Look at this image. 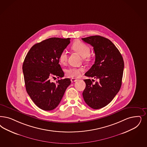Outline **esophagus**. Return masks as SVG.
I'll return each mask as SVG.
<instances>
[{"instance_id": "obj_1", "label": "esophagus", "mask_w": 147, "mask_h": 147, "mask_svg": "<svg viewBox=\"0 0 147 147\" xmlns=\"http://www.w3.org/2000/svg\"><path fill=\"white\" fill-rule=\"evenodd\" d=\"M71 82H75V81H77V79H74V78H71Z\"/></svg>"}]
</instances>
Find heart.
<instances>
[{"label":"heart","mask_w":147,"mask_h":147,"mask_svg":"<svg viewBox=\"0 0 147 147\" xmlns=\"http://www.w3.org/2000/svg\"><path fill=\"white\" fill-rule=\"evenodd\" d=\"M73 50L77 52L80 55L88 60L90 59L89 54L91 51L90 47L86 43L77 42L74 43L71 47ZM68 59V55L66 51H62L59 55V61L62 64L66 63ZM84 71L83 67H71L66 71L67 76L69 78H78L80 76L81 73Z\"/></svg>","instance_id":"1"}]
</instances>
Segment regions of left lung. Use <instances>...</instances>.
<instances>
[{"instance_id": "obj_1", "label": "left lung", "mask_w": 147, "mask_h": 147, "mask_svg": "<svg viewBox=\"0 0 147 147\" xmlns=\"http://www.w3.org/2000/svg\"><path fill=\"white\" fill-rule=\"evenodd\" d=\"M81 39L93 47L96 56L94 65L85 75L99 79L95 84L93 80H84L86 87L82 96L89 107L99 109L108 105L121 88L123 59L116 47L107 38L92 36Z\"/></svg>"}]
</instances>
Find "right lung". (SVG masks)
Listing matches in <instances>:
<instances>
[{
    "instance_id": "1",
    "label": "right lung",
    "mask_w": 147,
    "mask_h": 147,
    "mask_svg": "<svg viewBox=\"0 0 147 147\" xmlns=\"http://www.w3.org/2000/svg\"><path fill=\"white\" fill-rule=\"evenodd\" d=\"M70 39L51 37L31 48L23 64L26 90L36 106L45 111L55 109L60 102L70 79L58 80L64 72L59 63V55L70 43Z\"/></svg>"
}]
</instances>
